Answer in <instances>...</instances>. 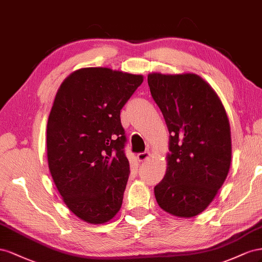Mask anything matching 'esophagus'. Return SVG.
Masks as SVG:
<instances>
[{"mask_svg":"<svg viewBox=\"0 0 262 262\" xmlns=\"http://www.w3.org/2000/svg\"><path fill=\"white\" fill-rule=\"evenodd\" d=\"M150 158V152L145 151V152H140L137 155V159L138 161H145L147 159Z\"/></svg>","mask_w":262,"mask_h":262,"instance_id":"obj_1","label":"esophagus"}]
</instances>
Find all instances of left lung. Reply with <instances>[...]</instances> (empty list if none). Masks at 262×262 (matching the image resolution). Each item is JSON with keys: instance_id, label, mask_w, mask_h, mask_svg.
<instances>
[{"instance_id": "1", "label": "left lung", "mask_w": 262, "mask_h": 262, "mask_svg": "<svg viewBox=\"0 0 262 262\" xmlns=\"http://www.w3.org/2000/svg\"><path fill=\"white\" fill-rule=\"evenodd\" d=\"M148 85L170 134L166 174L155 186L157 203L173 216L193 217L212 203L230 168L225 107L195 73L151 72Z\"/></svg>"}]
</instances>
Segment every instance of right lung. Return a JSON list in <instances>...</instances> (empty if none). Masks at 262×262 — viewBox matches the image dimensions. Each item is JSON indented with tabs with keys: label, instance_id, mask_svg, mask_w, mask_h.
I'll return each instance as SVG.
<instances>
[{
	"label": "right lung",
	"instance_id": "add662e5",
	"mask_svg": "<svg viewBox=\"0 0 262 262\" xmlns=\"http://www.w3.org/2000/svg\"><path fill=\"white\" fill-rule=\"evenodd\" d=\"M144 76L103 67L73 71L59 86L47 124V159L63 203L93 225L121 210L129 176L121 110Z\"/></svg>",
	"mask_w": 262,
	"mask_h": 262
}]
</instances>
